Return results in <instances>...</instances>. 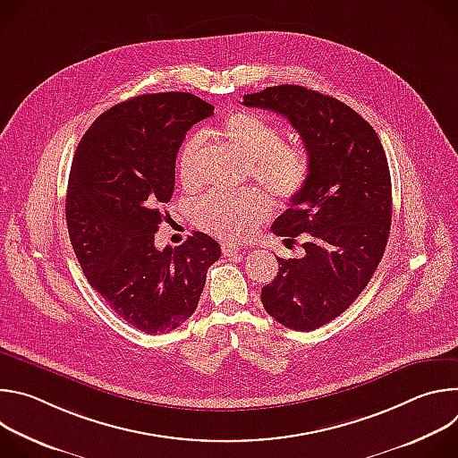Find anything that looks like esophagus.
I'll return each mask as SVG.
<instances>
[{"label":"esophagus","mask_w":458,"mask_h":458,"mask_svg":"<svg viewBox=\"0 0 458 458\" xmlns=\"http://www.w3.org/2000/svg\"><path fill=\"white\" fill-rule=\"evenodd\" d=\"M221 250H223L225 257H235V255L241 253V248L237 244H233V242H223Z\"/></svg>","instance_id":"1"}]
</instances>
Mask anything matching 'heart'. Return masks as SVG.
I'll use <instances>...</instances> for the list:
<instances>
[{
  "label": "heart",
  "instance_id": "1",
  "mask_svg": "<svg viewBox=\"0 0 458 458\" xmlns=\"http://www.w3.org/2000/svg\"><path fill=\"white\" fill-rule=\"evenodd\" d=\"M221 138L248 165L250 175L263 184L281 203H292L308 184L311 163L299 143L283 141V132L255 112L235 110L221 124ZM203 138L190 136L177 157V175L184 188L201 182ZM267 195L248 188L235 193H210L193 207V217L208 233L239 241L268 217Z\"/></svg>",
  "mask_w": 458,
  "mask_h": 458
}]
</instances>
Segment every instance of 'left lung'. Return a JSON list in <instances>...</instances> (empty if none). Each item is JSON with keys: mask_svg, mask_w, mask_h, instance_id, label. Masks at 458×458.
Returning a JSON list of instances; mask_svg holds the SVG:
<instances>
[{"mask_svg": "<svg viewBox=\"0 0 458 458\" xmlns=\"http://www.w3.org/2000/svg\"><path fill=\"white\" fill-rule=\"evenodd\" d=\"M242 105L286 117L302 138L311 172L272 230L302 235L306 255L277 257L260 290L265 310L290 330L311 332L339 317L368 286L391 226V177L373 126L343 101L299 85L246 94Z\"/></svg>", "mask_w": 458, "mask_h": 458, "instance_id": "1", "label": "left lung"}]
</instances>
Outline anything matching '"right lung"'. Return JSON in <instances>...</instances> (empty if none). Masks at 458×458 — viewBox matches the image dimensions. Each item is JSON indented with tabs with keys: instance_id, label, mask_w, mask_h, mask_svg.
I'll list each match as a JSON object with an SVG mask.
<instances>
[{
	"instance_id": "add662e5",
	"label": "right lung",
	"mask_w": 458,
	"mask_h": 458,
	"mask_svg": "<svg viewBox=\"0 0 458 458\" xmlns=\"http://www.w3.org/2000/svg\"><path fill=\"white\" fill-rule=\"evenodd\" d=\"M212 114L210 103L188 92L138 96L103 112L74 154L64 203L74 253L90 286L148 335L191 317L221 257L219 242L203 232L177 248L154 244L184 134Z\"/></svg>"
}]
</instances>
